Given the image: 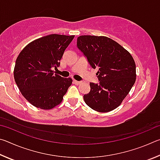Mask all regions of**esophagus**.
Wrapping results in <instances>:
<instances>
[{"label":"esophagus","instance_id":"obj_1","mask_svg":"<svg viewBox=\"0 0 160 160\" xmlns=\"http://www.w3.org/2000/svg\"><path fill=\"white\" fill-rule=\"evenodd\" d=\"M73 82H74V84H75V85H80V84H81V82H80V81L73 80Z\"/></svg>","mask_w":160,"mask_h":160}]
</instances>
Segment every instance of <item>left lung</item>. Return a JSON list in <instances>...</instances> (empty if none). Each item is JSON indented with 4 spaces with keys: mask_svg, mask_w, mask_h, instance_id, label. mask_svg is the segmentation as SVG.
<instances>
[{
    "mask_svg": "<svg viewBox=\"0 0 160 160\" xmlns=\"http://www.w3.org/2000/svg\"><path fill=\"white\" fill-rule=\"evenodd\" d=\"M78 48L93 68H99V84L90 82V92L83 97L91 109L109 112L121 105L136 79L134 59L128 51L104 36L78 37Z\"/></svg>",
    "mask_w": 160,
    "mask_h": 160,
    "instance_id": "left-lung-1",
    "label": "left lung"
}]
</instances>
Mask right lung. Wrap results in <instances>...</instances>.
<instances>
[{
  "mask_svg": "<svg viewBox=\"0 0 160 160\" xmlns=\"http://www.w3.org/2000/svg\"><path fill=\"white\" fill-rule=\"evenodd\" d=\"M74 35L50 34L34 40L16 59L15 81L23 97L33 106L48 110L63 100L72 78L54 73Z\"/></svg>",
  "mask_w": 160,
  "mask_h": 160,
  "instance_id": "obj_1",
  "label": "right lung"
}]
</instances>
